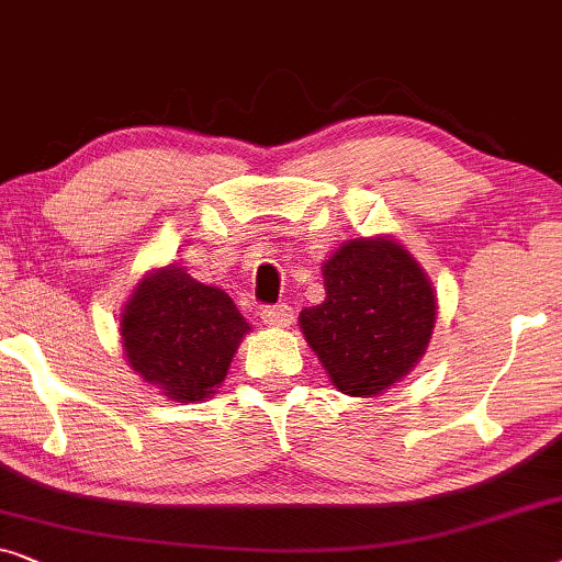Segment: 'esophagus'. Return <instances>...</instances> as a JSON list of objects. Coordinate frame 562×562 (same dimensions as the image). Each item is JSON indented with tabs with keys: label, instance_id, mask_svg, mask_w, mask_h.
<instances>
[{
	"label": "esophagus",
	"instance_id": "esophagus-1",
	"mask_svg": "<svg viewBox=\"0 0 562 562\" xmlns=\"http://www.w3.org/2000/svg\"><path fill=\"white\" fill-rule=\"evenodd\" d=\"M259 318H262L267 326L288 328L292 326V321H295V311H292L290 305H267L262 307V313H259Z\"/></svg>",
	"mask_w": 562,
	"mask_h": 562
}]
</instances>
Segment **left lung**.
Segmentation results:
<instances>
[{
    "mask_svg": "<svg viewBox=\"0 0 562 562\" xmlns=\"http://www.w3.org/2000/svg\"><path fill=\"white\" fill-rule=\"evenodd\" d=\"M321 272L326 300L300 313V330L338 392L376 397L425 357L436 288L405 244L382 234L344 241Z\"/></svg>",
    "mask_w": 562,
    "mask_h": 562,
    "instance_id": "8db88e82",
    "label": "left lung"
}]
</instances>
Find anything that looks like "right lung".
<instances>
[{
  "mask_svg": "<svg viewBox=\"0 0 562 562\" xmlns=\"http://www.w3.org/2000/svg\"><path fill=\"white\" fill-rule=\"evenodd\" d=\"M249 330L224 290L193 280L178 265L149 270L120 318L130 367L142 382L186 405L216 394Z\"/></svg>",
  "mask_w": 562,
  "mask_h": 562,
  "instance_id": "obj_1",
  "label": "right lung"
}]
</instances>
